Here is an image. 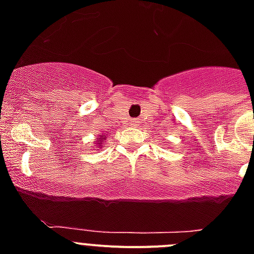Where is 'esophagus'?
Segmentation results:
<instances>
[{
    "label": "esophagus",
    "instance_id": "esophagus-1",
    "mask_svg": "<svg viewBox=\"0 0 254 254\" xmlns=\"http://www.w3.org/2000/svg\"><path fill=\"white\" fill-rule=\"evenodd\" d=\"M131 126H133V127H136V126H138V121H136V120L132 121V122H131Z\"/></svg>",
    "mask_w": 254,
    "mask_h": 254
}]
</instances>
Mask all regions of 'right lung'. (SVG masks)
Masks as SVG:
<instances>
[{
    "label": "right lung",
    "mask_w": 254,
    "mask_h": 254,
    "mask_svg": "<svg viewBox=\"0 0 254 254\" xmlns=\"http://www.w3.org/2000/svg\"><path fill=\"white\" fill-rule=\"evenodd\" d=\"M107 140V137H105V134L100 133L98 137H96V141H94V145L96 146V150H99L100 147H103V143H104V141Z\"/></svg>",
    "instance_id": "1"
}]
</instances>
